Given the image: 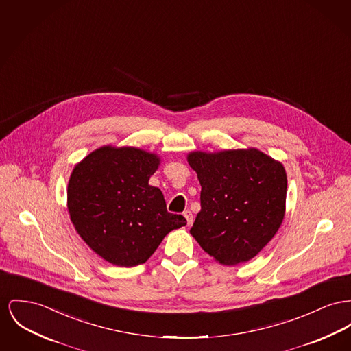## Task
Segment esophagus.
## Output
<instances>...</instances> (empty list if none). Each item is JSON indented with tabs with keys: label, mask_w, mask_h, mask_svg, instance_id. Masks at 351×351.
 <instances>
[{
	"label": "esophagus",
	"mask_w": 351,
	"mask_h": 351,
	"mask_svg": "<svg viewBox=\"0 0 351 351\" xmlns=\"http://www.w3.org/2000/svg\"><path fill=\"white\" fill-rule=\"evenodd\" d=\"M184 217L186 219V226H192V223H193V216H192L191 210H186V212H184Z\"/></svg>",
	"instance_id": "34e87169"
}]
</instances>
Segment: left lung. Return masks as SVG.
Segmentation results:
<instances>
[{
    "label": "left lung",
    "mask_w": 351,
    "mask_h": 351,
    "mask_svg": "<svg viewBox=\"0 0 351 351\" xmlns=\"http://www.w3.org/2000/svg\"><path fill=\"white\" fill-rule=\"evenodd\" d=\"M186 159L202 186V209L191 234L223 265L252 260L284 220V165L256 148L195 151Z\"/></svg>",
    "instance_id": "obj_1"
}]
</instances>
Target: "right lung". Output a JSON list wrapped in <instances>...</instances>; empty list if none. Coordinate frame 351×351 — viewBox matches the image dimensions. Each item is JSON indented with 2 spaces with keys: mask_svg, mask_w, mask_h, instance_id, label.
Segmentation results:
<instances>
[{
  "mask_svg": "<svg viewBox=\"0 0 351 351\" xmlns=\"http://www.w3.org/2000/svg\"><path fill=\"white\" fill-rule=\"evenodd\" d=\"M160 158L135 147L104 145L74 167L67 209L83 241L117 267L145 264L167 233L186 226L167 210L165 196L148 180Z\"/></svg>",
  "mask_w": 351,
  "mask_h": 351,
  "instance_id": "obj_1",
  "label": "right lung"
}]
</instances>
